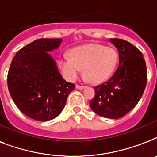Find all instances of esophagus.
I'll return each mask as SVG.
<instances>
[{"label":"esophagus","instance_id":"1","mask_svg":"<svg viewBox=\"0 0 157 157\" xmlns=\"http://www.w3.org/2000/svg\"><path fill=\"white\" fill-rule=\"evenodd\" d=\"M76 88L78 89V90H82V89L85 88V86H80V85H76Z\"/></svg>","mask_w":157,"mask_h":157}]
</instances>
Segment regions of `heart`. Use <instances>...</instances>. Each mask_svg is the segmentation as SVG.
<instances>
[{"label":"heart","instance_id":"obj_1","mask_svg":"<svg viewBox=\"0 0 157 157\" xmlns=\"http://www.w3.org/2000/svg\"><path fill=\"white\" fill-rule=\"evenodd\" d=\"M71 56L63 55L59 59L64 76L73 81L84 68L87 79L94 84L109 78L118 61V54L114 48L94 43L74 48L71 50Z\"/></svg>","mask_w":157,"mask_h":157}]
</instances>
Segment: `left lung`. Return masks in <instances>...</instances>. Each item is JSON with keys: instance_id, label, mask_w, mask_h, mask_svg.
Here are the masks:
<instances>
[{"instance_id": "8db88e82", "label": "left lung", "mask_w": 157, "mask_h": 157, "mask_svg": "<svg viewBox=\"0 0 157 157\" xmlns=\"http://www.w3.org/2000/svg\"><path fill=\"white\" fill-rule=\"evenodd\" d=\"M119 52L120 65L113 76L94 87L95 94L90 102L100 117L118 119L139 103L146 88L147 73L144 55L127 40L111 38Z\"/></svg>"}]
</instances>
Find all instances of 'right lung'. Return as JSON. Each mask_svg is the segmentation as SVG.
Wrapping results in <instances>:
<instances>
[{"label": "right lung", "instance_id": "right-lung-1", "mask_svg": "<svg viewBox=\"0 0 157 157\" xmlns=\"http://www.w3.org/2000/svg\"><path fill=\"white\" fill-rule=\"evenodd\" d=\"M62 39H38L19 50L7 76L9 92L18 109L32 119L47 121L58 117L75 84L62 77L47 52Z\"/></svg>", "mask_w": 157, "mask_h": 157}]
</instances>
